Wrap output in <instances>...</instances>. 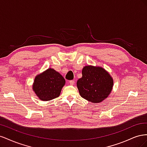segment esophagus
Segmentation results:
<instances>
[{"mask_svg":"<svg viewBox=\"0 0 147 147\" xmlns=\"http://www.w3.org/2000/svg\"><path fill=\"white\" fill-rule=\"evenodd\" d=\"M69 83H70V84H71V85H73V84H74V83H75V82H74V80H70L69 82Z\"/></svg>","mask_w":147,"mask_h":147,"instance_id":"1","label":"esophagus"}]
</instances>
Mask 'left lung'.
Masks as SVG:
<instances>
[{
    "label": "left lung",
    "mask_w": 147,
    "mask_h": 147,
    "mask_svg": "<svg viewBox=\"0 0 147 147\" xmlns=\"http://www.w3.org/2000/svg\"><path fill=\"white\" fill-rule=\"evenodd\" d=\"M113 79L105 69L86 65L77 86L81 97L92 103H99L107 99L113 89Z\"/></svg>",
    "instance_id": "left-lung-1"
}]
</instances>
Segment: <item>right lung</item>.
Returning a JSON list of instances; mask_svg holds the SVG:
<instances>
[{"instance_id":"right-lung-1","label":"right lung","mask_w":147,"mask_h":147,"mask_svg":"<svg viewBox=\"0 0 147 147\" xmlns=\"http://www.w3.org/2000/svg\"><path fill=\"white\" fill-rule=\"evenodd\" d=\"M65 83V79L59 72L49 68L35 77L32 90L39 99L48 101L59 96Z\"/></svg>"}]
</instances>
